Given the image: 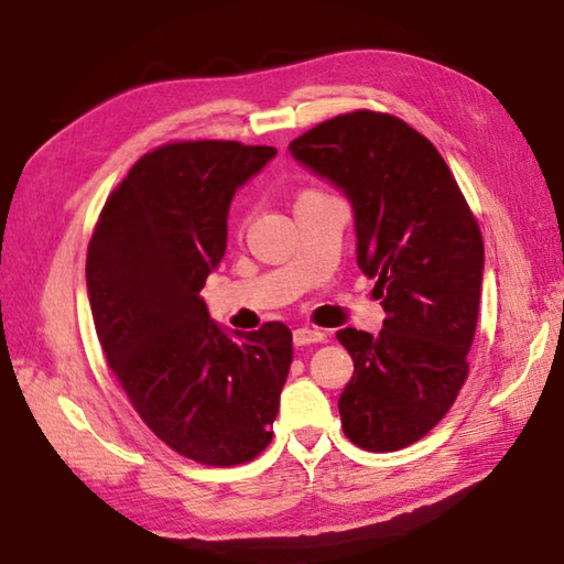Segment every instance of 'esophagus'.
I'll return each instance as SVG.
<instances>
[{
    "instance_id": "esophagus-1",
    "label": "esophagus",
    "mask_w": 564,
    "mask_h": 564,
    "mask_svg": "<svg viewBox=\"0 0 564 564\" xmlns=\"http://www.w3.org/2000/svg\"><path fill=\"white\" fill-rule=\"evenodd\" d=\"M323 340H325V333L317 330V327H295V330H293V343L299 347L323 343Z\"/></svg>"
}]
</instances>
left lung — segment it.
I'll return each instance as SVG.
<instances>
[{
    "instance_id": "8db88e82",
    "label": "left lung",
    "mask_w": 564,
    "mask_h": 564,
    "mask_svg": "<svg viewBox=\"0 0 564 564\" xmlns=\"http://www.w3.org/2000/svg\"><path fill=\"white\" fill-rule=\"evenodd\" d=\"M291 155L352 204L357 265L387 313L377 335L345 327L355 362L343 432L367 452L419 442L452 409L476 335L484 239L452 170L422 132L355 110L303 132Z\"/></svg>"
}]
</instances>
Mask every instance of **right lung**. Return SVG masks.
Masks as SVG:
<instances>
[{
    "mask_svg": "<svg viewBox=\"0 0 564 564\" xmlns=\"http://www.w3.org/2000/svg\"><path fill=\"white\" fill-rule=\"evenodd\" d=\"M275 148L170 142L142 155L88 243L90 313L112 375L152 434L204 466H237L273 436L293 335L265 323L231 340L199 295L227 251L237 189Z\"/></svg>",
    "mask_w": 564,
    "mask_h": 564,
    "instance_id": "obj_1",
    "label": "right lung"
}]
</instances>
